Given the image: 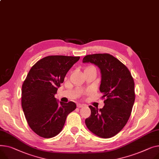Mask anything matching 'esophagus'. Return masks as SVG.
Returning a JSON list of instances; mask_svg holds the SVG:
<instances>
[{
    "label": "esophagus",
    "instance_id": "1",
    "mask_svg": "<svg viewBox=\"0 0 159 159\" xmlns=\"http://www.w3.org/2000/svg\"><path fill=\"white\" fill-rule=\"evenodd\" d=\"M84 106H85V105H84V104H80V103L77 104V107H78V108H81V107H84Z\"/></svg>",
    "mask_w": 159,
    "mask_h": 159
}]
</instances>
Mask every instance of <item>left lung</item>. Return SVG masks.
<instances>
[{
  "mask_svg": "<svg viewBox=\"0 0 159 159\" xmlns=\"http://www.w3.org/2000/svg\"><path fill=\"white\" fill-rule=\"evenodd\" d=\"M82 62L100 69V91L105 98L102 109L89 106L91 114L85 120L86 125L97 136L110 138L123 129L130 118L135 101L134 79L129 69L109 54L88 55Z\"/></svg>",
  "mask_w": 159,
  "mask_h": 159,
  "instance_id": "obj_1",
  "label": "left lung"
}]
</instances>
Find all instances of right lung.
Returning a JSON list of instances; mask_svg holds the SVG:
<instances>
[{
    "mask_svg": "<svg viewBox=\"0 0 159 159\" xmlns=\"http://www.w3.org/2000/svg\"><path fill=\"white\" fill-rule=\"evenodd\" d=\"M80 57L50 56L31 68L22 89V107L27 121L36 134L50 138L59 134L75 103L59 102L55 94L67 72Z\"/></svg>",
    "mask_w": 159,
    "mask_h": 159,
    "instance_id": "1",
    "label": "right lung"
}]
</instances>
